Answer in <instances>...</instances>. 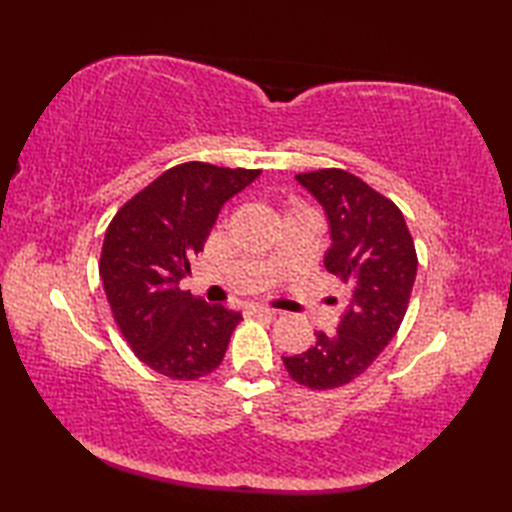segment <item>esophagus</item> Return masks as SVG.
<instances>
[{
  "mask_svg": "<svg viewBox=\"0 0 512 512\" xmlns=\"http://www.w3.org/2000/svg\"><path fill=\"white\" fill-rule=\"evenodd\" d=\"M248 310H250V314H257V317H277V314H279L273 308L262 306V303H255V306H250Z\"/></svg>",
  "mask_w": 512,
  "mask_h": 512,
  "instance_id": "1",
  "label": "esophagus"
}]
</instances>
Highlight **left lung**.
Masks as SVG:
<instances>
[{
    "label": "left lung",
    "instance_id": "obj_1",
    "mask_svg": "<svg viewBox=\"0 0 512 512\" xmlns=\"http://www.w3.org/2000/svg\"><path fill=\"white\" fill-rule=\"evenodd\" d=\"M330 226L323 255L328 273L347 288V310L336 334L317 332L308 352L284 356L292 380L332 389L363 374L394 339L409 306L418 257L398 206L343 169L299 173Z\"/></svg>",
    "mask_w": 512,
    "mask_h": 512
}]
</instances>
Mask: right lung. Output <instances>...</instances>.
<instances>
[{
  "mask_svg": "<svg viewBox=\"0 0 512 512\" xmlns=\"http://www.w3.org/2000/svg\"><path fill=\"white\" fill-rule=\"evenodd\" d=\"M259 173L184 162L136 193L107 226L99 264L105 295L125 341L154 372L195 380L220 367L242 314L178 284L226 200Z\"/></svg>",
  "mask_w": 512,
  "mask_h": 512,
  "instance_id": "obj_1",
  "label": "right lung"
}]
</instances>
